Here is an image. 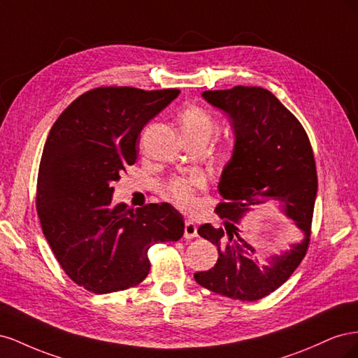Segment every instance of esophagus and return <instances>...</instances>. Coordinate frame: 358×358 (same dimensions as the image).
I'll return each mask as SVG.
<instances>
[{
    "mask_svg": "<svg viewBox=\"0 0 358 358\" xmlns=\"http://www.w3.org/2000/svg\"><path fill=\"white\" fill-rule=\"evenodd\" d=\"M183 236H185V239H194V237H197L196 222H192V221L185 222V233H183Z\"/></svg>",
    "mask_w": 358,
    "mask_h": 358,
    "instance_id": "1",
    "label": "esophagus"
}]
</instances>
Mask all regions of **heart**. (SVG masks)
I'll return each instance as SVG.
<instances>
[{"label":"heart","instance_id":"heart-1","mask_svg":"<svg viewBox=\"0 0 358 358\" xmlns=\"http://www.w3.org/2000/svg\"><path fill=\"white\" fill-rule=\"evenodd\" d=\"M180 134L183 140H200L204 145L209 142L212 134L216 131L215 117L200 106H188L179 115ZM231 142L225 140L221 145V152H229ZM204 179L200 175L189 178H176L169 183V196L179 208L191 210L196 206V194L203 189Z\"/></svg>","mask_w":358,"mask_h":358}]
</instances>
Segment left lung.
Masks as SVG:
<instances>
[{"label":"left lung","mask_w":358,"mask_h":358,"mask_svg":"<svg viewBox=\"0 0 358 358\" xmlns=\"http://www.w3.org/2000/svg\"><path fill=\"white\" fill-rule=\"evenodd\" d=\"M201 95L229 116L236 142L218 183L222 201L215 209L225 230L210 224L199 229L218 248V262L194 279L216 294L255 301L288 280L306 255L318 189L315 158L305 128L270 91L234 86ZM276 203L303 236L288 252L259 265L238 224L249 211Z\"/></svg>","instance_id":"8db88e82"}]
</instances>
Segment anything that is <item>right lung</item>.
Returning a JSON list of instances; mask_svg holds the SVG:
<instances>
[{"label": "right lung", "instance_id": "obj_1", "mask_svg": "<svg viewBox=\"0 0 358 358\" xmlns=\"http://www.w3.org/2000/svg\"><path fill=\"white\" fill-rule=\"evenodd\" d=\"M179 92L95 88L50 128L37 178L43 234L67 276L95 294L138 285L150 268L149 248L183 236V216L170 203L136 210L112 203L113 182L137 159L143 127Z\"/></svg>", "mask_w": 358, "mask_h": 358}]
</instances>
